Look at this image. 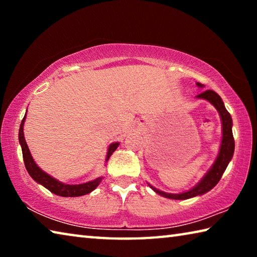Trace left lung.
I'll return each instance as SVG.
<instances>
[{"instance_id": "1", "label": "left lung", "mask_w": 257, "mask_h": 257, "mask_svg": "<svg viewBox=\"0 0 257 257\" xmlns=\"http://www.w3.org/2000/svg\"><path fill=\"white\" fill-rule=\"evenodd\" d=\"M197 86L202 87L203 85L197 82ZM197 97L207 99L208 102L212 103L213 105L215 106L216 110L220 113L221 120H222V133H223L222 143H221V147H220V153L217 155L216 161L214 162V164H213V167L210 169V171L206 173L205 177L201 180V182H198V185L195 186L193 189L186 191V193L168 194L151 186V188L153 189L155 193L160 194L161 196L163 197H167L170 199H188V198L197 196V195H203L207 193L208 190H211L213 187H215L217 182L220 181L221 177H222L223 172L225 171V169H227L230 160H231L233 155L234 139H233L232 129H231L232 120H231V115H230V113L227 111V108L224 106L222 99H221V97L215 92H213V90H210V89L197 95Z\"/></svg>"}]
</instances>
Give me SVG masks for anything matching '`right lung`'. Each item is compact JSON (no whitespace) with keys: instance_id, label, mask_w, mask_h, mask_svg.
I'll list each match as a JSON object with an SVG mask.
<instances>
[{"instance_id":"1","label":"right lung","mask_w":257,"mask_h":257,"mask_svg":"<svg viewBox=\"0 0 257 257\" xmlns=\"http://www.w3.org/2000/svg\"><path fill=\"white\" fill-rule=\"evenodd\" d=\"M25 119H26V115L24 116V119H23V121H21V124H20L19 143L21 145V150H23V158H24L25 167H26V169H27V171L30 175V177H32L35 181H37L38 184L44 186L45 188L52 191L53 194L59 195V196H63V197L82 196V195L88 194V193H90V191H93L95 188H96L99 182H101V180H102V177L97 178V179H95L93 181L86 182V184L66 185V184H62V182H60L56 179H54V178H52L51 176L47 175V173L41 170V169L37 167V164L34 162L32 155H30L27 143H26V141H25V136H24ZM118 146H119V143H114V144L110 145V147H108V151H107L106 161L110 159V156L112 155L113 152L116 150V147Z\"/></svg>"}]
</instances>
